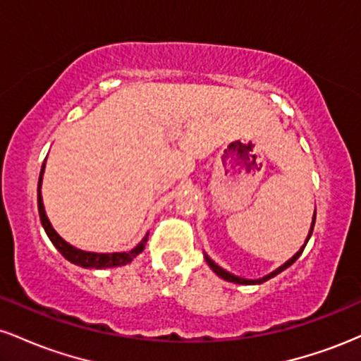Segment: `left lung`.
Returning <instances> with one entry per match:
<instances>
[{
    "label": "left lung",
    "mask_w": 361,
    "mask_h": 361,
    "mask_svg": "<svg viewBox=\"0 0 361 361\" xmlns=\"http://www.w3.org/2000/svg\"><path fill=\"white\" fill-rule=\"evenodd\" d=\"M314 224H316V210H314V215H312V224H310V229H309V234H307V238H305V243H304V246L300 247L299 251L295 252V255L292 256V258H290L288 261H285L283 264H281V267H279L276 268L275 271H271V273H268V275H264L263 279H256V280H250V279H243V276H238V275H234V273H229L227 270H224L222 267H219L217 263H215V261L210 258L209 255H207L205 252V261H207V264H209L210 268H212V271L215 273V275L217 276H221L222 280H226V281H233V283H239V285H259V283H263V281H267V280H270V279H273V276H276L279 275V273H281L283 270H287V268L290 267V264H293L295 263L297 259H299V256L302 255V251H304V247H305V244L309 243V239H310V235H312V231H314Z\"/></svg>",
    "instance_id": "left-lung-1"
}]
</instances>
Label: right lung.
<instances>
[{
    "mask_svg": "<svg viewBox=\"0 0 361 361\" xmlns=\"http://www.w3.org/2000/svg\"><path fill=\"white\" fill-rule=\"evenodd\" d=\"M44 171H45V161L42 164V169H40V176H39V186H37V205H39V215H40V222H42V227L45 231V234L49 235L56 250L64 256L66 259L71 261V263L78 264L81 268H97V270H102V268H114V267H122V264L130 263L135 256L140 255L146 247L147 243V234L144 235L142 241H140L137 246L132 247L130 251H122V252H93V251H82L74 247L73 244H69L68 241L61 238L59 234L56 233V229L52 227L51 221H49L47 214H45L44 209V202H42V178H44Z\"/></svg>",
    "mask_w": 361,
    "mask_h": 361,
    "instance_id": "obj_1",
    "label": "right lung"
}]
</instances>
